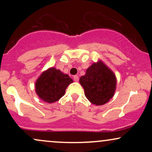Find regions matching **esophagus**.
<instances>
[{"mask_svg": "<svg viewBox=\"0 0 152 152\" xmlns=\"http://www.w3.org/2000/svg\"><path fill=\"white\" fill-rule=\"evenodd\" d=\"M78 79H79V78H78V76H74V80L76 82H78Z\"/></svg>", "mask_w": 152, "mask_h": 152, "instance_id": "obj_1", "label": "esophagus"}]
</instances>
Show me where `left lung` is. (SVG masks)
<instances>
[{
  "mask_svg": "<svg viewBox=\"0 0 152 152\" xmlns=\"http://www.w3.org/2000/svg\"><path fill=\"white\" fill-rule=\"evenodd\" d=\"M79 82L87 99L96 106L109 102L116 88V75L102 60L93 63Z\"/></svg>",
  "mask_w": 152,
  "mask_h": 152,
  "instance_id": "1",
  "label": "left lung"
}]
</instances>
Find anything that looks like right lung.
<instances>
[{
  "instance_id": "1",
  "label": "right lung",
  "mask_w": 152,
  "mask_h": 152,
  "mask_svg": "<svg viewBox=\"0 0 152 152\" xmlns=\"http://www.w3.org/2000/svg\"><path fill=\"white\" fill-rule=\"evenodd\" d=\"M73 83L72 78L59 69L48 68L40 75L35 83L36 93L44 102L54 103L65 94L68 86Z\"/></svg>"
}]
</instances>
